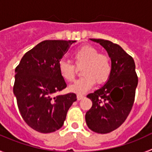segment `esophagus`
I'll list each match as a JSON object with an SVG mask.
<instances>
[{
    "label": "esophagus",
    "mask_w": 152,
    "mask_h": 152,
    "mask_svg": "<svg viewBox=\"0 0 152 152\" xmlns=\"http://www.w3.org/2000/svg\"><path fill=\"white\" fill-rule=\"evenodd\" d=\"M77 100H80L81 99H83V98H84V96H83V95H80V94H77Z\"/></svg>",
    "instance_id": "obj_1"
}]
</instances>
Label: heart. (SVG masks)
<instances>
[{
    "mask_svg": "<svg viewBox=\"0 0 152 152\" xmlns=\"http://www.w3.org/2000/svg\"><path fill=\"white\" fill-rule=\"evenodd\" d=\"M77 66L84 65L81 73L84 77L69 86V91L76 94H84L91 89L96 81L100 84L107 81L111 73L110 58L107 55L99 53L95 47L84 45L75 51L72 55ZM60 75L64 80L72 81L75 77V66L65 60L58 63Z\"/></svg>",
    "mask_w": 152,
    "mask_h": 152,
    "instance_id": "obj_1",
    "label": "heart"
}]
</instances>
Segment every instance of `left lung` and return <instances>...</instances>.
<instances>
[{
	"mask_svg": "<svg viewBox=\"0 0 152 152\" xmlns=\"http://www.w3.org/2000/svg\"><path fill=\"white\" fill-rule=\"evenodd\" d=\"M106 49L111 59V73L106 84L88 95L93 104L86 113L88 128L106 134L116 129L129 116L135 100L138 77L133 58L121 46L108 40L90 39Z\"/></svg>",
	"mask_w": 152,
	"mask_h": 152,
	"instance_id": "left-lung-1",
	"label": "left lung"
}]
</instances>
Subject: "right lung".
<instances>
[{
    "mask_svg": "<svg viewBox=\"0 0 152 152\" xmlns=\"http://www.w3.org/2000/svg\"><path fill=\"white\" fill-rule=\"evenodd\" d=\"M72 40H45L28 51L15 69L13 94L21 116L31 128L41 133L59 129L72 103L74 93L53 94L67 87L58 63Z\"/></svg>",
    "mask_w": 152,
    "mask_h": 152,
    "instance_id": "1",
    "label": "right lung"
}]
</instances>
